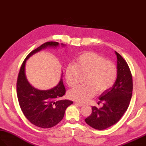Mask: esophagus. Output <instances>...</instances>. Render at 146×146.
<instances>
[{
    "label": "esophagus",
    "mask_w": 146,
    "mask_h": 146,
    "mask_svg": "<svg viewBox=\"0 0 146 146\" xmlns=\"http://www.w3.org/2000/svg\"><path fill=\"white\" fill-rule=\"evenodd\" d=\"M76 104H77V105H78V106H80V107H82V106H84V104H83V103H81V102H76V103H75Z\"/></svg>",
    "instance_id": "esophagus-1"
}]
</instances>
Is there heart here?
<instances>
[{
    "mask_svg": "<svg viewBox=\"0 0 146 146\" xmlns=\"http://www.w3.org/2000/svg\"><path fill=\"white\" fill-rule=\"evenodd\" d=\"M85 84L71 89L69 96L73 100L86 102L96 94L107 92L115 83L117 76L115 64L96 53L87 52L80 54L74 65L66 69L65 78L69 87L76 86L81 76H84Z\"/></svg>",
    "mask_w": 146,
    "mask_h": 146,
    "instance_id": "b5f03b06",
    "label": "heart"
}]
</instances>
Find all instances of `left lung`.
<instances>
[{
  "label": "left lung",
  "instance_id": "8db88e82",
  "mask_svg": "<svg viewBox=\"0 0 146 146\" xmlns=\"http://www.w3.org/2000/svg\"><path fill=\"white\" fill-rule=\"evenodd\" d=\"M117 58V77L115 84L107 92L102 93L100 102L102 108L92 107L91 115L85 121L90 127L104 129L115 124L127 111L132 96L133 78L131 70L121 55L115 52Z\"/></svg>",
  "mask_w": 146,
  "mask_h": 146
}]
</instances>
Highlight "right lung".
<instances>
[{"label":"right lung","instance_id":"obj_1","mask_svg":"<svg viewBox=\"0 0 146 146\" xmlns=\"http://www.w3.org/2000/svg\"><path fill=\"white\" fill-rule=\"evenodd\" d=\"M58 45L57 42H48L33 50L23 61L18 76L17 92L21 111L31 123L42 128H52L60 122L66 108L73 102L61 100L66 93L62 79L55 87L48 90H39L31 86L26 77L25 64L31 55L47 46Z\"/></svg>","mask_w":146,"mask_h":146}]
</instances>
